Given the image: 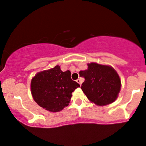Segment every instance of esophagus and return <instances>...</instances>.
<instances>
[{
  "label": "esophagus",
  "instance_id": "esophagus-1",
  "mask_svg": "<svg viewBox=\"0 0 146 146\" xmlns=\"http://www.w3.org/2000/svg\"><path fill=\"white\" fill-rule=\"evenodd\" d=\"M76 82H77L78 83H79L80 86H81V85H82V80H81L80 79H78L77 80H76Z\"/></svg>",
  "mask_w": 146,
  "mask_h": 146
}]
</instances>
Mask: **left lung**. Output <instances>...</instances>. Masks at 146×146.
<instances>
[{"label":"left lung","mask_w":146,"mask_h":146,"mask_svg":"<svg viewBox=\"0 0 146 146\" xmlns=\"http://www.w3.org/2000/svg\"><path fill=\"white\" fill-rule=\"evenodd\" d=\"M88 68L80 71L85 78L81 89L87 99L98 106L114 102L120 91L121 81L113 67L96 63L87 64Z\"/></svg>","instance_id":"8db88e82"}]
</instances>
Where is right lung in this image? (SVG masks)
<instances>
[{
  "label": "right lung",
  "instance_id": "add662e5",
  "mask_svg": "<svg viewBox=\"0 0 146 146\" xmlns=\"http://www.w3.org/2000/svg\"><path fill=\"white\" fill-rule=\"evenodd\" d=\"M70 75V70L63 72L59 66L37 73L31 82L34 101L50 112H59L67 106L72 92L80 87Z\"/></svg>",
  "mask_w": 146,
  "mask_h": 146
}]
</instances>
